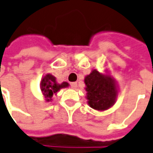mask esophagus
<instances>
[{
  "instance_id": "obj_1",
  "label": "esophagus",
  "mask_w": 153,
  "mask_h": 153,
  "mask_svg": "<svg viewBox=\"0 0 153 153\" xmlns=\"http://www.w3.org/2000/svg\"><path fill=\"white\" fill-rule=\"evenodd\" d=\"M70 85H71V88H72V89H76L77 88V83H75V82L71 83V84H70Z\"/></svg>"
}]
</instances>
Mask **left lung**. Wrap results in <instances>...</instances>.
Masks as SVG:
<instances>
[{"mask_svg":"<svg viewBox=\"0 0 153 153\" xmlns=\"http://www.w3.org/2000/svg\"><path fill=\"white\" fill-rule=\"evenodd\" d=\"M86 98L91 108L105 111L116 102L117 90L116 83L110 75H105L94 69L85 77Z\"/></svg>","mask_w":153,"mask_h":153,"instance_id":"left-lung-1","label":"left lung"}]
</instances>
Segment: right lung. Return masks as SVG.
<instances>
[{"mask_svg":"<svg viewBox=\"0 0 153 153\" xmlns=\"http://www.w3.org/2000/svg\"><path fill=\"white\" fill-rule=\"evenodd\" d=\"M68 84L67 82H63L62 84L57 83L54 76H53L50 74H48L42 79L40 88L42 92L46 99V101L52 100V97L54 94H56L60 89L68 87Z\"/></svg>","mask_w":153,"mask_h":153,"instance_id":"right-lung-1","label":"right lung"}]
</instances>
